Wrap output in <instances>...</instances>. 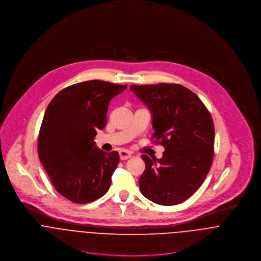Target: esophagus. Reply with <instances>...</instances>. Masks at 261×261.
Returning a JSON list of instances; mask_svg holds the SVG:
<instances>
[{
	"label": "esophagus",
	"instance_id": "1",
	"mask_svg": "<svg viewBox=\"0 0 261 261\" xmlns=\"http://www.w3.org/2000/svg\"><path fill=\"white\" fill-rule=\"evenodd\" d=\"M119 156H120V160L124 161V160H127L132 156V152L126 150V149H121V150H119Z\"/></svg>",
	"mask_w": 261,
	"mask_h": 261
}]
</instances>
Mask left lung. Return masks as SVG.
<instances>
[{"label": "left lung", "mask_w": 261, "mask_h": 261, "mask_svg": "<svg viewBox=\"0 0 261 261\" xmlns=\"http://www.w3.org/2000/svg\"><path fill=\"white\" fill-rule=\"evenodd\" d=\"M149 108L154 143L164 146L161 159L143 154L146 169L139 180L142 194L171 206L189 199L203 184L214 158L215 129L201 99L180 84L132 85Z\"/></svg>", "instance_id": "8db88e82"}]
</instances>
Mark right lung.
Segmentation results:
<instances>
[{
	"label": "right lung",
	"mask_w": 261,
	"mask_h": 261,
	"mask_svg": "<svg viewBox=\"0 0 261 261\" xmlns=\"http://www.w3.org/2000/svg\"><path fill=\"white\" fill-rule=\"evenodd\" d=\"M127 85L101 80L76 83L50 101L39 132L38 154L51 183L66 199L85 204L102 197L119 163L117 151L95 146L111 99Z\"/></svg>",
	"instance_id": "add662e5"
}]
</instances>
